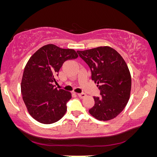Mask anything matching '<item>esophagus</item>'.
Returning <instances> with one entry per match:
<instances>
[{
  "label": "esophagus",
  "instance_id": "esophagus-1",
  "mask_svg": "<svg viewBox=\"0 0 157 157\" xmlns=\"http://www.w3.org/2000/svg\"><path fill=\"white\" fill-rule=\"evenodd\" d=\"M78 96L81 98H85L86 96V94H84V93H81V94H78Z\"/></svg>",
  "mask_w": 157,
  "mask_h": 157
}]
</instances>
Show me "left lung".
I'll list each match as a JSON object with an SVG mask.
<instances>
[{"instance_id":"obj_1","label":"left lung","mask_w":157,"mask_h":157,"mask_svg":"<svg viewBox=\"0 0 157 157\" xmlns=\"http://www.w3.org/2000/svg\"><path fill=\"white\" fill-rule=\"evenodd\" d=\"M77 52L91 68L92 80L101 91L100 97H94L95 104L89 109L90 114L99 121L114 119L130 98L132 77L125 61L109 46Z\"/></svg>"}]
</instances>
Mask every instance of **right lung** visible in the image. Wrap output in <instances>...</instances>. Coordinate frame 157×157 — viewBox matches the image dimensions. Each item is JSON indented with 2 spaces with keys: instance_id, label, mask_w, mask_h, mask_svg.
Returning <instances> with one entry per match:
<instances>
[{
  "instance_id": "add662e5",
  "label": "right lung",
  "mask_w": 157,
  "mask_h": 157,
  "mask_svg": "<svg viewBox=\"0 0 157 157\" xmlns=\"http://www.w3.org/2000/svg\"><path fill=\"white\" fill-rule=\"evenodd\" d=\"M74 49L48 44L34 53L27 62L21 80L23 100L29 114L42 124H50L61 119L67 111L71 92L55 87L56 76L67 60L78 58Z\"/></svg>"
}]
</instances>
